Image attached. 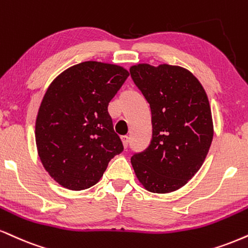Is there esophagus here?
I'll return each mask as SVG.
<instances>
[{
	"instance_id": "1",
	"label": "esophagus",
	"mask_w": 248,
	"mask_h": 248,
	"mask_svg": "<svg viewBox=\"0 0 248 248\" xmlns=\"http://www.w3.org/2000/svg\"><path fill=\"white\" fill-rule=\"evenodd\" d=\"M121 141H122V144H124V148L127 149L128 148V144H129V137H128V136H122L121 137Z\"/></svg>"
}]
</instances>
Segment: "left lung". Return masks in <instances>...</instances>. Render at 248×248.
Returning <instances> with one entry per match:
<instances>
[{"label":"left lung","instance_id":"obj_1","mask_svg":"<svg viewBox=\"0 0 248 248\" xmlns=\"http://www.w3.org/2000/svg\"><path fill=\"white\" fill-rule=\"evenodd\" d=\"M129 71L150 105L153 124L150 145L133 155V169L149 192L177 190L199 171L213 142L207 93L199 79L179 65L140 63Z\"/></svg>","mask_w":248,"mask_h":248}]
</instances>
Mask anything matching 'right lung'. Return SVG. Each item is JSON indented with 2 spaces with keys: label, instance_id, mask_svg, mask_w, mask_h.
<instances>
[{
  "label": "right lung",
  "instance_id": "obj_1",
  "mask_svg": "<svg viewBox=\"0 0 248 248\" xmlns=\"http://www.w3.org/2000/svg\"><path fill=\"white\" fill-rule=\"evenodd\" d=\"M128 76L120 65L86 61L68 68L47 89L35 143L45 170L64 188H90L124 150L107 107Z\"/></svg>",
  "mask_w": 248,
  "mask_h": 248
}]
</instances>
